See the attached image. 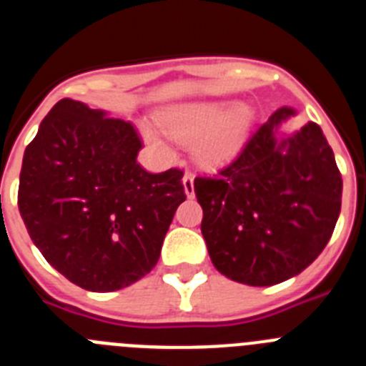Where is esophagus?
I'll list each match as a JSON object with an SVG mask.
<instances>
[{
  "instance_id": "esophagus-1",
  "label": "esophagus",
  "mask_w": 366,
  "mask_h": 366,
  "mask_svg": "<svg viewBox=\"0 0 366 366\" xmlns=\"http://www.w3.org/2000/svg\"><path fill=\"white\" fill-rule=\"evenodd\" d=\"M183 187H185L187 196L192 198L194 196V174L192 172H187L185 176H183Z\"/></svg>"
}]
</instances>
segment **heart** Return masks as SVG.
I'll list each match as a JSON object with an SVG mask.
<instances>
[{
  "mask_svg": "<svg viewBox=\"0 0 366 366\" xmlns=\"http://www.w3.org/2000/svg\"><path fill=\"white\" fill-rule=\"evenodd\" d=\"M163 130L143 124L147 143L168 154L167 133L179 143H194V154L202 163L214 164L231 157L251 126V113L236 102H190L167 109L161 115Z\"/></svg>",
  "mask_w": 366,
  "mask_h": 366,
  "instance_id": "1",
  "label": "heart"
}]
</instances>
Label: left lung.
I'll use <instances>...</instances> for the list:
<instances>
[{"label":"left lung","mask_w":366,"mask_h":366,"mask_svg":"<svg viewBox=\"0 0 366 366\" xmlns=\"http://www.w3.org/2000/svg\"><path fill=\"white\" fill-rule=\"evenodd\" d=\"M290 115L274 112L231 163L194 179L211 260L234 282L273 286L299 274L322 253L341 212V172L321 126L274 137Z\"/></svg>","instance_id":"8db88e82"}]
</instances>
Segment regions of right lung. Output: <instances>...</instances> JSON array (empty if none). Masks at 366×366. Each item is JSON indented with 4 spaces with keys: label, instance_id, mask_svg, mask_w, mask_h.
<instances>
[{
    "label": "right lung",
    "instance_id": "1",
    "mask_svg": "<svg viewBox=\"0 0 366 366\" xmlns=\"http://www.w3.org/2000/svg\"><path fill=\"white\" fill-rule=\"evenodd\" d=\"M130 121L58 100L25 148L18 207L31 240L67 280L117 292L150 273L174 212L183 170L150 174Z\"/></svg>",
    "mask_w": 366,
    "mask_h": 366
}]
</instances>
